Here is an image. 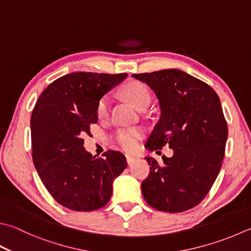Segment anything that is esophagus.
Returning a JSON list of instances; mask_svg holds the SVG:
<instances>
[{"mask_svg":"<svg viewBox=\"0 0 251 251\" xmlns=\"http://www.w3.org/2000/svg\"><path fill=\"white\" fill-rule=\"evenodd\" d=\"M126 163L129 164V165L133 164V163L135 162V160L138 159V157H135V156H132V155H126Z\"/></svg>","mask_w":251,"mask_h":251,"instance_id":"1","label":"esophagus"}]
</instances>
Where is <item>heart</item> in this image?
Instances as JSON below:
<instances>
[{"mask_svg":"<svg viewBox=\"0 0 251 251\" xmlns=\"http://www.w3.org/2000/svg\"><path fill=\"white\" fill-rule=\"evenodd\" d=\"M125 95L129 101L140 110H144L150 106L152 101V95L149 87L143 83L134 82L127 85L125 88ZM110 96L103 95L99 98L96 106V112L99 118H106L109 113ZM143 136V131L139 127H127L120 130L115 136V142L118 146L126 152L134 151Z\"/></svg>","mask_w":251,"mask_h":251,"instance_id":"heart-1","label":"heart"}]
</instances>
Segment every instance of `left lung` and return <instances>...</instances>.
<instances>
[{
    "instance_id": "1",
    "label": "left lung",
    "mask_w": 251,
    "mask_h": 251,
    "mask_svg": "<svg viewBox=\"0 0 251 251\" xmlns=\"http://www.w3.org/2000/svg\"><path fill=\"white\" fill-rule=\"evenodd\" d=\"M155 92L162 113L145 146L174 150L163 165L153 157L142 181L148 204L168 213L190 210L204 199L222 167L227 122L220 98L211 86L177 69L132 75Z\"/></svg>"
}]
</instances>
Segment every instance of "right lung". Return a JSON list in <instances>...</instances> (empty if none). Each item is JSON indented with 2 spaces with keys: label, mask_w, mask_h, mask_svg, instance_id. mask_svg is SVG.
I'll return each instance as SVG.
<instances>
[{
  "label": "right lung",
  "mask_w": 251,
  "mask_h": 251,
  "mask_svg": "<svg viewBox=\"0 0 251 251\" xmlns=\"http://www.w3.org/2000/svg\"><path fill=\"white\" fill-rule=\"evenodd\" d=\"M126 73L75 72L52 82L32 110V160L42 183L59 204L89 212L109 202L112 182L126 167L125 155L107 151L105 158L87 153L84 136L97 124L96 106Z\"/></svg>",
  "instance_id": "1"
}]
</instances>
